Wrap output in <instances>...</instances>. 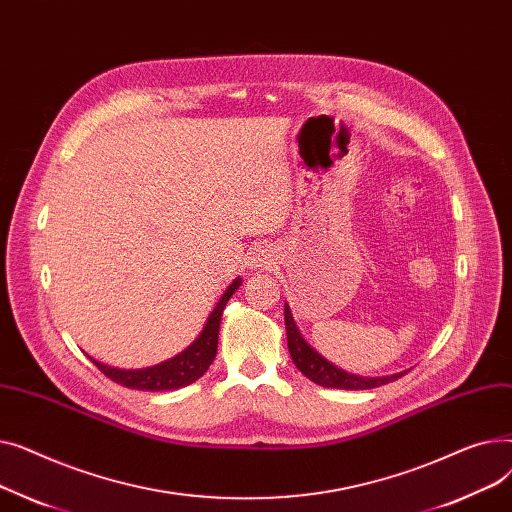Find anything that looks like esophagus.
Wrapping results in <instances>:
<instances>
[{"instance_id":"34e87169","label":"esophagus","mask_w":512,"mask_h":512,"mask_svg":"<svg viewBox=\"0 0 512 512\" xmlns=\"http://www.w3.org/2000/svg\"><path fill=\"white\" fill-rule=\"evenodd\" d=\"M261 261H263V259H261Z\"/></svg>"}]
</instances>
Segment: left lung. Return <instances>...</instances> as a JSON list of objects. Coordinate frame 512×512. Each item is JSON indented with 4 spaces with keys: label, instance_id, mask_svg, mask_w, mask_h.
<instances>
[{
    "label": "left lung",
    "instance_id": "left-lung-1",
    "mask_svg": "<svg viewBox=\"0 0 512 512\" xmlns=\"http://www.w3.org/2000/svg\"><path fill=\"white\" fill-rule=\"evenodd\" d=\"M284 321H286V336H288V353L297 365V369L315 382L317 386H326V388H340V390H369V388H380L388 382H394L402 378L407 371L394 373V375H384V378H363V375L355 373H346L326 361L319 353H315L313 348L303 340L299 334L297 326H294V319L290 315L288 305L284 307Z\"/></svg>",
    "mask_w": 512,
    "mask_h": 512
}]
</instances>
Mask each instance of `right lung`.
I'll list each match as a JSON object with an SVG mask.
<instances>
[{
    "instance_id": "1",
    "label": "right lung",
    "mask_w": 512,
    "mask_h": 512,
    "mask_svg": "<svg viewBox=\"0 0 512 512\" xmlns=\"http://www.w3.org/2000/svg\"><path fill=\"white\" fill-rule=\"evenodd\" d=\"M240 278H236L228 290L224 292V297L220 299V303L215 305V309L211 311L207 324L203 328V332L199 334V338L182 351L180 355L147 367V369H116L110 365H103L95 359H91L99 371L103 375H107L112 382L132 388V390H145V392H161V390H178L182 386H188L197 382L201 375L209 369V365L215 359V351H218V332H220V321H222V311L226 307V303L230 301L232 294L236 292V288L240 286Z\"/></svg>"
}]
</instances>
